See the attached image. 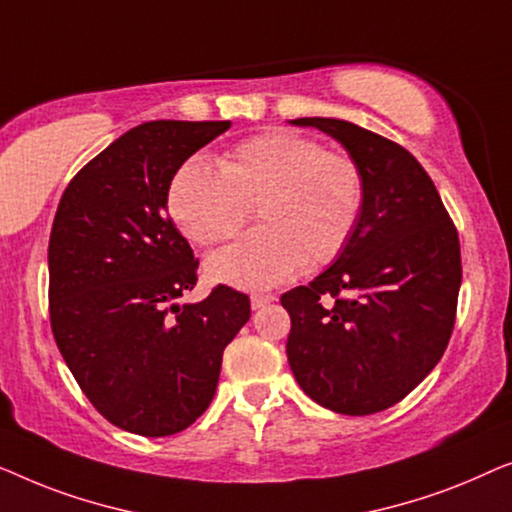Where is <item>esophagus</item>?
Masks as SVG:
<instances>
[{
  "instance_id": "34e87169",
  "label": "esophagus",
  "mask_w": 512,
  "mask_h": 512,
  "mask_svg": "<svg viewBox=\"0 0 512 512\" xmlns=\"http://www.w3.org/2000/svg\"><path fill=\"white\" fill-rule=\"evenodd\" d=\"M271 301H276L273 294H253V297H250V306H253V311H259V308L271 304Z\"/></svg>"
}]
</instances>
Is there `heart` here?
<instances>
[{
	"mask_svg": "<svg viewBox=\"0 0 512 512\" xmlns=\"http://www.w3.org/2000/svg\"><path fill=\"white\" fill-rule=\"evenodd\" d=\"M255 206L259 225L206 259L215 283L266 290L343 253L364 206L362 171L320 141L269 132L236 143L218 169L190 157L169 183L176 227L199 246L227 241Z\"/></svg>",
	"mask_w": 512,
	"mask_h": 512,
	"instance_id": "obj_1",
	"label": "heart"
}]
</instances>
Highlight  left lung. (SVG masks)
Returning a JSON list of instances; mask_svg holds the SVG:
<instances>
[{"label":"left lung","mask_w":512,"mask_h":512,"mask_svg":"<svg viewBox=\"0 0 512 512\" xmlns=\"http://www.w3.org/2000/svg\"><path fill=\"white\" fill-rule=\"evenodd\" d=\"M336 139L364 178L348 246L313 283L280 297L292 320L287 362L301 390L343 415H371L413 392L448 348L462 255L422 164L348 120L297 118Z\"/></svg>","instance_id":"left-lung-1"}]
</instances>
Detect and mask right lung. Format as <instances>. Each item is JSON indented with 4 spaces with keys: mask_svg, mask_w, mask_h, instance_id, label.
Instances as JSON below:
<instances>
[{
    "mask_svg": "<svg viewBox=\"0 0 512 512\" xmlns=\"http://www.w3.org/2000/svg\"><path fill=\"white\" fill-rule=\"evenodd\" d=\"M232 122L153 120L129 129L74 176L48 243L50 325L85 397L115 427L171 436L218 387L222 352L250 320L246 294L197 285L199 262L167 215L187 157Z\"/></svg>",
    "mask_w": 512,
    "mask_h": 512,
    "instance_id": "obj_1",
    "label": "right lung"
}]
</instances>
